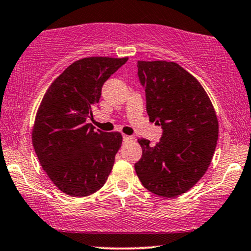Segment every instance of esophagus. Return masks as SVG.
Instances as JSON below:
<instances>
[{
  "instance_id": "obj_1",
  "label": "esophagus",
  "mask_w": 251,
  "mask_h": 251,
  "mask_svg": "<svg viewBox=\"0 0 251 251\" xmlns=\"http://www.w3.org/2000/svg\"><path fill=\"white\" fill-rule=\"evenodd\" d=\"M133 139H134V138H133V136H129V135H125V134H124L123 135V140H124V141H133Z\"/></svg>"
}]
</instances>
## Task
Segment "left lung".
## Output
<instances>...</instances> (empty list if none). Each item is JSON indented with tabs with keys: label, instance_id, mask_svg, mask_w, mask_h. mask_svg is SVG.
I'll list each match as a JSON object with an SVG mask.
<instances>
[{
	"label": "left lung",
	"instance_id": "1",
	"mask_svg": "<svg viewBox=\"0 0 251 251\" xmlns=\"http://www.w3.org/2000/svg\"><path fill=\"white\" fill-rule=\"evenodd\" d=\"M150 122L162 126L156 146L139 139L134 168L149 192L163 198L186 193L204 176L218 140V119L199 80L175 62H138Z\"/></svg>",
	"mask_w": 251,
	"mask_h": 251
}]
</instances>
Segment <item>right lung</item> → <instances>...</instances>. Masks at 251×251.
Listing matches in <instances>:
<instances>
[{
	"instance_id": "add662e5",
	"label": "right lung",
	"mask_w": 251,
	"mask_h": 251,
	"mask_svg": "<svg viewBox=\"0 0 251 251\" xmlns=\"http://www.w3.org/2000/svg\"><path fill=\"white\" fill-rule=\"evenodd\" d=\"M127 57H86L53 80L35 116L32 142L40 164L61 192L83 198L103 187L122 146L119 132L95 131L87 118L102 86Z\"/></svg>"
}]
</instances>
